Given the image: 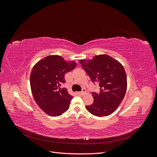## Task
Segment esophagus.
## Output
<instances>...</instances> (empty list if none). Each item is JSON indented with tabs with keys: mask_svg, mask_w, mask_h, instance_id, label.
Segmentation results:
<instances>
[{
	"mask_svg": "<svg viewBox=\"0 0 157 157\" xmlns=\"http://www.w3.org/2000/svg\"><path fill=\"white\" fill-rule=\"evenodd\" d=\"M86 89H84V88H83L82 89V90L81 92H78V94L79 95H81V96H83V95H84L85 94H86Z\"/></svg>",
	"mask_w": 157,
	"mask_h": 157,
	"instance_id": "34e87169",
	"label": "esophagus"
}]
</instances>
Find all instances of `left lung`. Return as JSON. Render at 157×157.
<instances>
[{
  "mask_svg": "<svg viewBox=\"0 0 157 157\" xmlns=\"http://www.w3.org/2000/svg\"><path fill=\"white\" fill-rule=\"evenodd\" d=\"M79 61L93 83L99 84L100 90L99 94L92 93L94 102L86 105V109L97 117L110 115L120 105L126 91L127 77L122 65L106 54Z\"/></svg>",
  "mask_w": 157,
  "mask_h": 157,
  "instance_id": "left-lung-1",
  "label": "left lung"
}]
</instances>
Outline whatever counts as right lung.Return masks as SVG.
Returning a JSON list of instances; mask_svg holds the SVG:
<instances>
[{"label":"right lung","instance_id":"obj_1","mask_svg":"<svg viewBox=\"0 0 157 157\" xmlns=\"http://www.w3.org/2000/svg\"><path fill=\"white\" fill-rule=\"evenodd\" d=\"M77 63L66 61L61 56H46L33 66L30 75L31 92L35 102L47 115H61L67 111L73 96L67 89H61L65 82V75L74 69Z\"/></svg>","mask_w":157,"mask_h":157}]
</instances>
